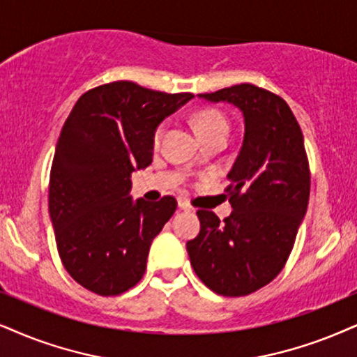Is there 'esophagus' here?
I'll list each match as a JSON object with an SVG mask.
<instances>
[{"instance_id":"34e87169","label":"esophagus","mask_w":357,"mask_h":357,"mask_svg":"<svg viewBox=\"0 0 357 357\" xmlns=\"http://www.w3.org/2000/svg\"><path fill=\"white\" fill-rule=\"evenodd\" d=\"M178 207H179V209H183V211H192V207L189 206L184 199H179L178 201Z\"/></svg>"}]
</instances>
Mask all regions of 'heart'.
I'll return each mask as SVG.
<instances>
[{"label":"heart","mask_w":357,"mask_h":357,"mask_svg":"<svg viewBox=\"0 0 357 357\" xmlns=\"http://www.w3.org/2000/svg\"><path fill=\"white\" fill-rule=\"evenodd\" d=\"M194 125H196V130L199 135H204V133H209V132H214V130H219V128H227L229 130V123L227 120H225V116L222 114H219V112L215 110H204L201 112L199 115L194 119ZM163 126H160V128L156 130L155 133V142L161 138V135H163Z\"/></svg>","instance_id":"heart-1"}]
</instances>
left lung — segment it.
<instances>
[{
  "instance_id": "1",
  "label": "left lung",
  "mask_w": 357,
  "mask_h": 357,
  "mask_svg": "<svg viewBox=\"0 0 357 357\" xmlns=\"http://www.w3.org/2000/svg\"><path fill=\"white\" fill-rule=\"evenodd\" d=\"M197 97L237 107L243 142L227 174L231 215L220 222L214 212L197 211L201 231L186 249L206 287L222 296H243L282 272L306 214L303 133L283 98L252 84Z\"/></svg>"
}]
</instances>
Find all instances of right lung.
<instances>
[{
    "label": "right lung",
    "mask_w": 357,
    "mask_h": 357,
    "mask_svg": "<svg viewBox=\"0 0 357 357\" xmlns=\"http://www.w3.org/2000/svg\"><path fill=\"white\" fill-rule=\"evenodd\" d=\"M192 93L120 80L79 98L62 126L49 179V215L72 278L102 296L137 285L176 199L133 201L132 173L153 161L155 133Z\"/></svg>",
    "instance_id": "1"
}]
</instances>
